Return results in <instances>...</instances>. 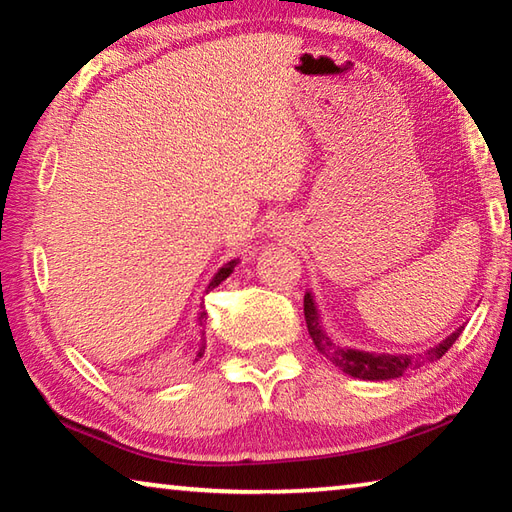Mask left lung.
<instances>
[{
    "instance_id": "1",
    "label": "left lung",
    "mask_w": 512,
    "mask_h": 512,
    "mask_svg": "<svg viewBox=\"0 0 512 512\" xmlns=\"http://www.w3.org/2000/svg\"><path fill=\"white\" fill-rule=\"evenodd\" d=\"M305 318H307V329H309L311 341H314L316 348L323 352L329 361L336 363V366L343 368L352 377L372 379V381L402 377L406 370H415L424 366L427 361L440 359L449 348H452L463 332V329H456L452 336H447L443 343H438L436 348H431L424 354H368L352 348H343V345L329 339L318 323L314 300H311L309 293L305 296Z\"/></svg>"
}]
</instances>
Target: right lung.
<instances>
[{"instance_id":"add662e5","label":"right lung","mask_w":512,"mask_h":512,"mask_svg":"<svg viewBox=\"0 0 512 512\" xmlns=\"http://www.w3.org/2000/svg\"><path fill=\"white\" fill-rule=\"evenodd\" d=\"M235 264L237 262H228L225 264L219 273L214 275V280L210 282V287L207 289H214V287H219V284L225 280V277H228L232 271H235ZM205 323H207V314H205V309H203V305H201V314H198V325L201 327H205ZM205 332H201V343H198V348H196V359H201L203 357V352H205V336H203Z\"/></svg>"}]
</instances>
